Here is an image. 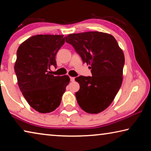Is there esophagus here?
I'll list each match as a JSON object with an SVG mask.
<instances>
[{"label":"esophagus","instance_id":"obj_1","mask_svg":"<svg viewBox=\"0 0 151 151\" xmlns=\"http://www.w3.org/2000/svg\"><path fill=\"white\" fill-rule=\"evenodd\" d=\"M70 81H71V82H73V81H75V77H72V76H70Z\"/></svg>","mask_w":151,"mask_h":151}]
</instances>
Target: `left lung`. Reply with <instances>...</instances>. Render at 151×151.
<instances>
[{
    "mask_svg": "<svg viewBox=\"0 0 151 151\" xmlns=\"http://www.w3.org/2000/svg\"><path fill=\"white\" fill-rule=\"evenodd\" d=\"M65 40L91 69L92 76L75 78L80 85L75 93L78 105L88 113L103 111L112 103L121 86L123 52L113 36L101 32L70 34Z\"/></svg>",
    "mask_w": 151,
    "mask_h": 151,
    "instance_id": "8db88e82",
    "label": "left lung"
}]
</instances>
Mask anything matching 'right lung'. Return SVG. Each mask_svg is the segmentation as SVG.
Masks as SVG:
<instances>
[{
  "label": "right lung",
  "mask_w": 151,
  "mask_h": 151,
  "mask_svg": "<svg viewBox=\"0 0 151 151\" xmlns=\"http://www.w3.org/2000/svg\"><path fill=\"white\" fill-rule=\"evenodd\" d=\"M64 35L32 36L19 46L14 65L18 85L29 105L41 113L50 112L60 105L69 76L51 75L57 66L55 57L65 43Z\"/></svg>",
  "instance_id": "right-lung-1"
}]
</instances>
